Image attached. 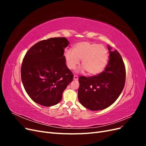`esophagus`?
I'll return each instance as SVG.
<instances>
[{
	"mask_svg": "<svg viewBox=\"0 0 146 146\" xmlns=\"http://www.w3.org/2000/svg\"><path fill=\"white\" fill-rule=\"evenodd\" d=\"M78 77L77 75H74V80H78Z\"/></svg>",
	"mask_w": 146,
	"mask_h": 146,
	"instance_id": "esophagus-1",
	"label": "esophagus"
}]
</instances>
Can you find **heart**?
<instances>
[{
  "label": "heart",
  "instance_id": "1",
  "mask_svg": "<svg viewBox=\"0 0 146 146\" xmlns=\"http://www.w3.org/2000/svg\"><path fill=\"white\" fill-rule=\"evenodd\" d=\"M64 58L69 69H74L82 60L83 70L95 76L102 72L107 66L108 52L105 46L89 41H82L74 46L73 50L64 52Z\"/></svg>",
  "mask_w": 146,
  "mask_h": 146
}]
</instances>
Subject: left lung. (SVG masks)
<instances>
[{
  "label": "left lung",
  "instance_id": "obj_1",
  "mask_svg": "<svg viewBox=\"0 0 146 146\" xmlns=\"http://www.w3.org/2000/svg\"><path fill=\"white\" fill-rule=\"evenodd\" d=\"M109 61L97 76L78 78V98L80 104L92 111L104 110L112 105L120 96L125 83V66L117 50L108 46Z\"/></svg>",
  "mask_w": 146,
  "mask_h": 146
}]
</instances>
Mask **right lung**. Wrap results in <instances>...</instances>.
Masks as SVG:
<instances>
[{
  "instance_id": "obj_1",
  "label": "right lung",
  "mask_w": 146,
  "mask_h": 146,
  "mask_svg": "<svg viewBox=\"0 0 146 146\" xmlns=\"http://www.w3.org/2000/svg\"><path fill=\"white\" fill-rule=\"evenodd\" d=\"M66 38H51L34 44L26 53L21 65V80L30 98L36 104L50 107L60 102L63 92L73 80L67 67Z\"/></svg>"
}]
</instances>
